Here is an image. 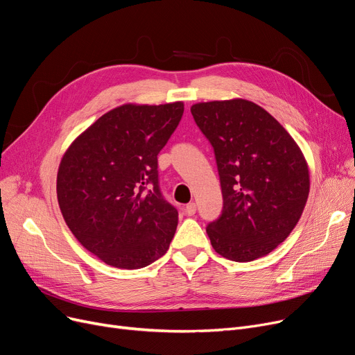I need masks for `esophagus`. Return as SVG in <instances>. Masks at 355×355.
I'll list each match as a JSON object with an SVG mask.
<instances>
[{
	"label": "esophagus",
	"mask_w": 355,
	"mask_h": 355,
	"mask_svg": "<svg viewBox=\"0 0 355 355\" xmlns=\"http://www.w3.org/2000/svg\"><path fill=\"white\" fill-rule=\"evenodd\" d=\"M196 203H189L187 206H186V214H189V216H193L194 213H196Z\"/></svg>",
	"instance_id": "obj_1"
}]
</instances>
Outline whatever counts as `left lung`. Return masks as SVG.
<instances>
[{
    "instance_id": "1",
    "label": "left lung",
    "mask_w": 355,
    "mask_h": 355,
    "mask_svg": "<svg viewBox=\"0 0 355 355\" xmlns=\"http://www.w3.org/2000/svg\"><path fill=\"white\" fill-rule=\"evenodd\" d=\"M191 114L214 149L220 177L223 211L206 227L213 250L236 263L270 254L296 227L309 197L302 149L250 100L196 103Z\"/></svg>"
}]
</instances>
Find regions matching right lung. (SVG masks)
<instances>
[{"label":"right lung","mask_w":355,"mask_h":355,"mask_svg":"<svg viewBox=\"0 0 355 355\" xmlns=\"http://www.w3.org/2000/svg\"><path fill=\"white\" fill-rule=\"evenodd\" d=\"M182 113V101L121 104L76 136L60 159V213L107 266L144 268L169 248L178 211L161 196L157 155Z\"/></svg>","instance_id":"right-lung-1"}]
</instances>
